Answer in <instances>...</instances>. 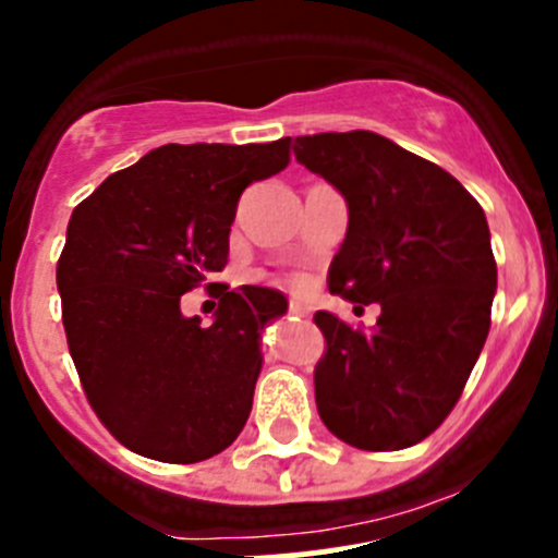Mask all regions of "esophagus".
<instances>
[{
	"label": "esophagus",
	"mask_w": 558,
	"mask_h": 558,
	"mask_svg": "<svg viewBox=\"0 0 558 558\" xmlns=\"http://www.w3.org/2000/svg\"><path fill=\"white\" fill-rule=\"evenodd\" d=\"M289 316H296V318H307V316H311V311H307L305 305H300V302H291V305H289Z\"/></svg>",
	"instance_id": "34e87169"
}]
</instances>
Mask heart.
Instances as JSON below:
<instances>
[{
  "instance_id": "heart-1",
  "label": "heart",
  "mask_w": 558,
  "mask_h": 558,
  "mask_svg": "<svg viewBox=\"0 0 558 558\" xmlns=\"http://www.w3.org/2000/svg\"><path fill=\"white\" fill-rule=\"evenodd\" d=\"M286 289H291V291H305V289H307V280L300 278V275H294V278L286 280Z\"/></svg>"
}]
</instances>
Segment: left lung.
Returning a JSON list of instances; mask_svg holds the SVG:
<instances>
[{
    "label": "left lung",
    "instance_id": "1",
    "mask_svg": "<svg viewBox=\"0 0 558 558\" xmlns=\"http://www.w3.org/2000/svg\"><path fill=\"white\" fill-rule=\"evenodd\" d=\"M294 155L349 204L329 291L381 305L373 332L313 316L327 340L318 416L356 450H403L445 423L488 338V220L456 177L371 130L300 135Z\"/></svg>",
    "mask_w": 558,
    "mask_h": 558
}]
</instances>
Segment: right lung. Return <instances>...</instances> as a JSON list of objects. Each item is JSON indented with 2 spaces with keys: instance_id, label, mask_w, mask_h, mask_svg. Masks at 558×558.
Wrapping results in <instances>:
<instances>
[{
  "instance_id": "1",
  "label": "right lung",
  "mask_w": 558,
  "mask_h": 558,
  "mask_svg": "<svg viewBox=\"0 0 558 558\" xmlns=\"http://www.w3.org/2000/svg\"><path fill=\"white\" fill-rule=\"evenodd\" d=\"M269 144H166L108 177L70 215L57 264L62 324L86 400L128 450L198 463L245 428L262 373V329L289 302L264 286H218L215 322L182 294L229 262L251 182L289 166Z\"/></svg>"
}]
</instances>
